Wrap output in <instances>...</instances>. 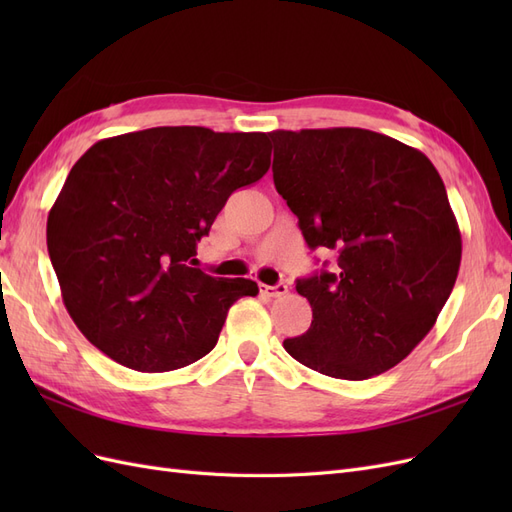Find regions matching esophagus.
Masks as SVG:
<instances>
[{
    "instance_id": "esophagus-1",
    "label": "esophagus",
    "mask_w": 512,
    "mask_h": 512,
    "mask_svg": "<svg viewBox=\"0 0 512 512\" xmlns=\"http://www.w3.org/2000/svg\"><path fill=\"white\" fill-rule=\"evenodd\" d=\"M260 292H262V294H265V297L277 299V297H284V294L288 292V286H286V284H275V286H267V284H260Z\"/></svg>"
}]
</instances>
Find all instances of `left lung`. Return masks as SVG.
<instances>
[{"label":"left lung","mask_w":512,"mask_h":512,"mask_svg":"<svg viewBox=\"0 0 512 512\" xmlns=\"http://www.w3.org/2000/svg\"><path fill=\"white\" fill-rule=\"evenodd\" d=\"M269 136L275 190L305 243L335 256L297 280L312 324L284 348L324 376H378L431 331L455 286L461 235L444 183L425 153L371 130Z\"/></svg>","instance_id":"left-lung-1"}]
</instances>
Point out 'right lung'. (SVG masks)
Returning <instances> with one entry per match:
<instances>
[{"mask_svg": "<svg viewBox=\"0 0 512 512\" xmlns=\"http://www.w3.org/2000/svg\"><path fill=\"white\" fill-rule=\"evenodd\" d=\"M269 166L265 132L149 128L89 147L46 222L61 297L89 342L147 374L209 354L230 305L258 284L192 267L196 243Z\"/></svg>", "mask_w": 512, "mask_h": 512, "instance_id": "1", "label": "right lung"}]
</instances>
